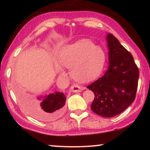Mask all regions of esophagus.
I'll list each match as a JSON object with an SVG mask.
<instances>
[{
	"label": "esophagus",
	"instance_id": "esophagus-1",
	"mask_svg": "<svg viewBox=\"0 0 150 150\" xmlns=\"http://www.w3.org/2000/svg\"><path fill=\"white\" fill-rule=\"evenodd\" d=\"M85 88L82 87H80V86L77 85H75V84H74L73 85L71 86V87H70V90L72 91V92H81V91L82 90V89H84Z\"/></svg>",
	"mask_w": 150,
	"mask_h": 150
}]
</instances>
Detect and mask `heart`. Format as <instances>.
Returning <instances> with one entry per match:
<instances>
[{
    "label": "heart",
    "instance_id": "1",
    "mask_svg": "<svg viewBox=\"0 0 150 150\" xmlns=\"http://www.w3.org/2000/svg\"><path fill=\"white\" fill-rule=\"evenodd\" d=\"M57 60L62 66L71 68L74 79L80 82H88L100 75L106 63V53L99 46L87 39H81L58 51ZM61 75L65 72L57 65Z\"/></svg>",
    "mask_w": 150,
    "mask_h": 150
}]
</instances>
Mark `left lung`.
<instances>
[{"mask_svg": "<svg viewBox=\"0 0 150 150\" xmlns=\"http://www.w3.org/2000/svg\"><path fill=\"white\" fill-rule=\"evenodd\" d=\"M109 65L101 77L87 88L94 94L91 108L103 117L123 112L135 100L138 85L139 69L130 52L112 34L107 35Z\"/></svg>", "mask_w": 150, "mask_h": 150, "instance_id": "8db88e82", "label": "left lung"}]
</instances>
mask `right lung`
I'll return each mask as SVG.
<instances>
[{
    "label": "right lung",
    "mask_w": 150,
    "mask_h": 150,
    "mask_svg": "<svg viewBox=\"0 0 150 150\" xmlns=\"http://www.w3.org/2000/svg\"><path fill=\"white\" fill-rule=\"evenodd\" d=\"M18 97L25 103V97L22 91L18 92ZM65 94L61 92L50 94L42 101H31V112L35 118L42 120H51L58 118L64 111L65 104Z\"/></svg>",
    "instance_id": "obj_1"
}]
</instances>
